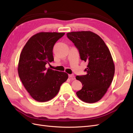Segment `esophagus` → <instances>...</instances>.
<instances>
[{
	"label": "esophagus",
	"instance_id": "1",
	"mask_svg": "<svg viewBox=\"0 0 133 133\" xmlns=\"http://www.w3.org/2000/svg\"><path fill=\"white\" fill-rule=\"evenodd\" d=\"M69 78H75V76L74 75H69Z\"/></svg>",
	"mask_w": 133,
	"mask_h": 133
}]
</instances>
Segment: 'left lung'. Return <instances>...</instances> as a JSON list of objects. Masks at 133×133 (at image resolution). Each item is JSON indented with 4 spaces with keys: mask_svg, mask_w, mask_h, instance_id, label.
<instances>
[{
    "mask_svg": "<svg viewBox=\"0 0 133 133\" xmlns=\"http://www.w3.org/2000/svg\"><path fill=\"white\" fill-rule=\"evenodd\" d=\"M67 36L78 49L81 59L88 63L86 75L76 77L82 85L77 96L87 103L96 102L107 92L114 76L111 53L101 38L92 32H72Z\"/></svg>",
    "mask_w": 133,
    "mask_h": 133,
    "instance_id": "left-lung-1",
    "label": "left lung"
}]
</instances>
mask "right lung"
Listing matches in <instances>:
<instances>
[{"instance_id":"obj_1","label":"right lung","mask_w":133,"mask_h":133,"mask_svg":"<svg viewBox=\"0 0 133 133\" xmlns=\"http://www.w3.org/2000/svg\"><path fill=\"white\" fill-rule=\"evenodd\" d=\"M64 34L38 33L30 38L21 53L18 66L19 77L36 101L45 102L52 99L68 78L67 73L45 67V64L54 61L53 48Z\"/></svg>"}]
</instances>
